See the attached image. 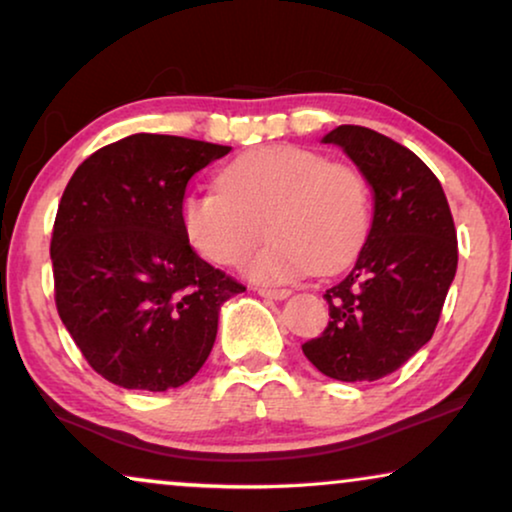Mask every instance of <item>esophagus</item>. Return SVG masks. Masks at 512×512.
Instances as JSON below:
<instances>
[{"label": "esophagus", "instance_id": "34e87169", "mask_svg": "<svg viewBox=\"0 0 512 512\" xmlns=\"http://www.w3.org/2000/svg\"><path fill=\"white\" fill-rule=\"evenodd\" d=\"M258 296L263 298H270V300H284L286 296H289V289H256Z\"/></svg>", "mask_w": 512, "mask_h": 512}]
</instances>
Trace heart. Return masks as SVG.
I'll list each match as a JSON object with an SVG mask.
<instances>
[{
	"label": "heart",
	"instance_id": "heart-1",
	"mask_svg": "<svg viewBox=\"0 0 512 512\" xmlns=\"http://www.w3.org/2000/svg\"><path fill=\"white\" fill-rule=\"evenodd\" d=\"M186 237L207 261L242 265L265 226L272 235L249 263L256 282L284 284L340 270L359 254L370 226V191L354 165L305 146H261L221 172V186L188 193Z\"/></svg>",
	"mask_w": 512,
	"mask_h": 512
}]
</instances>
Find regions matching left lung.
<instances>
[{"label": "left lung", "mask_w": 512, "mask_h": 512, "mask_svg": "<svg viewBox=\"0 0 512 512\" xmlns=\"http://www.w3.org/2000/svg\"><path fill=\"white\" fill-rule=\"evenodd\" d=\"M324 144L354 160L375 212L354 270L324 293L331 321L303 354L333 380L375 382L436 331L457 272V230L438 177L410 149L361 125H338Z\"/></svg>", "instance_id": "left-lung-1"}]
</instances>
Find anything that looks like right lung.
<instances>
[{
    "instance_id": "right-lung-1",
    "label": "right lung",
    "mask_w": 512,
    "mask_h": 512,
    "mask_svg": "<svg viewBox=\"0 0 512 512\" xmlns=\"http://www.w3.org/2000/svg\"><path fill=\"white\" fill-rule=\"evenodd\" d=\"M230 146L130 135L76 167L53 223L55 307L88 366L123 389L181 387L244 286L195 254L186 184Z\"/></svg>"
}]
</instances>
